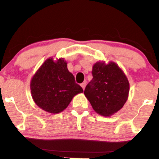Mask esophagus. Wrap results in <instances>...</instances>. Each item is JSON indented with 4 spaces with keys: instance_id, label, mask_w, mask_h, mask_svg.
<instances>
[{
    "instance_id": "esophagus-1",
    "label": "esophagus",
    "mask_w": 159,
    "mask_h": 159,
    "mask_svg": "<svg viewBox=\"0 0 159 159\" xmlns=\"http://www.w3.org/2000/svg\"><path fill=\"white\" fill-rule=\"evenodd\" d=\"M86 82H84V83H82L81 84H80V86L82 87V89H85V88H86Z\"/></svg>"
}]
</instances>
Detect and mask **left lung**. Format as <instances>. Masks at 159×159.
I'll list each match as a JSON object with an SVG mask.
<instances>
[{
  "instance_id": "1",
  "label": "left lung",
  "mask_w": 159,
  "mask_h": 159,
  "mask_svg": "<svg viewBox=\"0 0 159 159\" xmlns=\"http://www.w3.org/2000/svg\"><path fill=\"white\" fill-rule=\"evenodd\" d=\"M91 73L93 79L85 89V96L98 114L110 117L121 109L128 100L129 80L113 61H98Z\"/></svg>"
}]
</instances>
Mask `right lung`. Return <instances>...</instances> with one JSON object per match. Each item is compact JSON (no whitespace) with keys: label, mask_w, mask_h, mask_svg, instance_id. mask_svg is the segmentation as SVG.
I'll use <instances>...</instances> for the list:
<instances>
[{"label":"right lung","mask_w":159,"mask_h":159,"mask_svg":"<svg viewBox=\"0 0 159 159\" xmlns=\"http://www.w3.org/2000/svg\"><path fill=\"white\" fill-rule=\"evenodd\" d=\"M33 100L40 108L57 114L64 111L75 95L83 93V89L67 68L63 58H47L30 82Z\"/></svg>","instance_id":"add662e5"}]
</instances>
